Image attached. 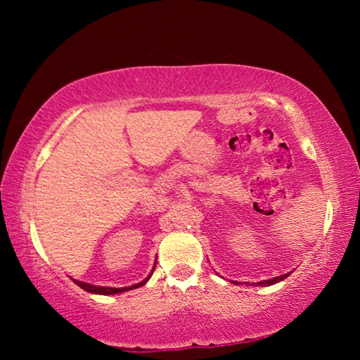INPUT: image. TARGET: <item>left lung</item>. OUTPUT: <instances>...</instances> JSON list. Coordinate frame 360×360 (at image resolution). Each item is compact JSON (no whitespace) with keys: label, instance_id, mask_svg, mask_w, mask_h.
<instances>
[{"label":"left lung","instance_id":"1","mask_svg":"<svg viewBox=\"0 0 360 360\" xmlns=\"http://www.w3.org/2000/svg\"><path fill=\"white\" fill-rule=\"evenodd\" d=\"M288 276H289V273H288V275H281V276H276V278H273V279H265V281H260L257 284L259 285H271V284H275V283L283 281V279H285Z\"/></svg>","mask_w":360,"mask_h":360}]
</instances>
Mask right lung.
Returning <instances> with one entry per match:
<instances>
[{
    "mask_svg": "<svg viewBox=\"0 0 360 360\" xmlns=\"http://www.w3.org/2000/svg\"><path fill=\"white\" fill-rule=\"evenodd\" d=\"M155 268V266H154ZM154 271V270H152ZM152 276V273L150 275L146 278V279H143L141 283H138V284H133V285H129V288H103V285H94V284H89V283H82V281H77V279H72V281H75L79 288L81 289H84V290H87V292H90V294H100V295H114V294H122V292H125V290H131V289H136V288H141V285H144L146 283L149 281V278Z\"/></svg>",
    "mask_w": 360,
    "mask_h": 360,
    "instance_id": "right-lung-1",
    "label": "right lung"
}]
</instances>
